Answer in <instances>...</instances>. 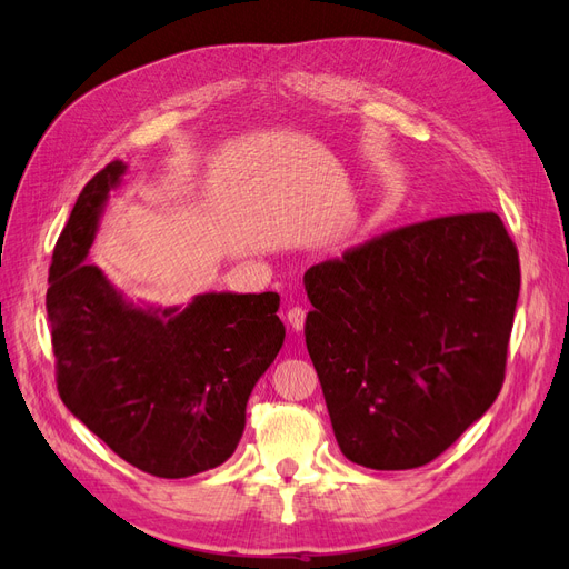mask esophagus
<instances>
[{
    "mask_svg": "<svg viewBox=\"0 0 569 569\" xmlns=\"http://www.w3.org/2000/svg\"><path fill=\"white\" fill-rule=\"evenodd\" d=\"M287 322H289L291 330L301 332V330H303V325H306V308H301V306H291L289 311H287Z\"/></svg>",
    "mask_w": 569,
    "mask_h": 569,
    "instance_id": "34e87169",
    "label": "esophagus"
}]
</instances>
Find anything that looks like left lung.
<instances>
[{"mask_svg":"<svg viewBox=\"0 0 569 569\" xmlns=\"http://www.w3.org/2000/svg\"><path fill=\"white\" fill-rule=\"evenodd\" d=\"M303 284L306 347L351 462L422 468L496 401L520 256L493 211L385 232L311 266Z\"/></svg>","mask_w":569,"mask_h":569,"instance_id":"8db88e82","label":"left lung"}]
</instances>
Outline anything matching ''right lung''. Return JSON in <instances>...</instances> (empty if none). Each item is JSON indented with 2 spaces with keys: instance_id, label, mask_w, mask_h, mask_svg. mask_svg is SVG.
Returning <instances> with one entry per match:
<instances>
[{
  "instance_id": "add662e5",
  "label": "right lung",
  "mask_w": 569,
  "mask_h": 569,
  "mask_svg": "<svg viewBox=\"0 0 569 569\" xmlns=\"http://www.w3.org/2000/svg\"><path fill=\"white\" fill-rule=\"evenodd\" d=\"M126 166L82 187L51 253L47 316L66 408L109 449L153 477L226 462L249 393L284 341L280 295H203L176 313L128 306L88 256L101 203Z\"/></svg>"
}]
</instances>
